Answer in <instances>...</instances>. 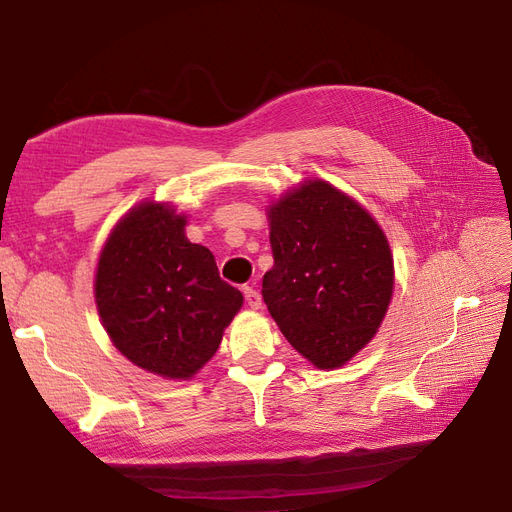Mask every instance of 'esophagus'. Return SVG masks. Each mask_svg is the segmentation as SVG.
<instances>
[{
  "label": "esophagus",
  "instance_id": "obj_1",
  "mask_svg": "<svg viewBox=\"0 0 512 512\" xmlns=\"http://www.w3.org/2000/svg\"><path fill=\"white\" fill-rule=\"evenodd\" d=\"M243 294H245V303H247V305H250L252 309H260L262 297H260L258 290H254L252 286H245V288H243Z\"/></svg>",
  "mask_w": 512,
  "mask_h": 512
}]
</instances>
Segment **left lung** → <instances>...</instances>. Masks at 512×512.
Masks as SVG:
<instances>
[{
  "label": "left lung",
  "mask_w": 512,
  "mask_h": 512,
  "mask_svg": "<svg viewBox=\"0 0 512 512\" xmlns=\"http://www.w3.org/2000/svg\"><path fill=\"white\" fill-rule=\"evenodd\" d=\"M273 269L262 299L290 346L320 369L346 365L376 335L393 297L389 241L327 181H305L267 211Z\"/></svg>",
  "instance_id": "obj_1"
}]
</instances>
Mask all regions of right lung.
<instances>
[{"label": "right lung", "instance_id": "add662e5", "mask_svg": "<svg viewBox=\"0 0 512 512\" xmlns=\"http://www.w3.org/2000/svg\"><path fill=\"white\" fill-rule=\"evenodd\" d=\"M185 224L170 205L145 200L113 228L96 271L98 314L115 348L170 380L192 378L218 352L243 305Z\"/></svg>", "mask_w": 512, "mask_h": 512}]
</instances>
